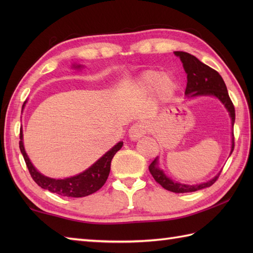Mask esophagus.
Wrapping results in <instances>:
<instances>
[{"label":"esophagus","instance_id":"esophagus-1","mask_svg":"<svg viewBox=\"0 0 253 253\" xmlns=\"http://www.w3.org/2000/svg\"><path fill=\"white\" fill-rule=\"evenodd\" d=\"M147 133V126L142 123H136L129 128L128 130V135H129V138L131 140H137V139L141 138L143 135Z\"/></svg>","mask_w":253,"mask_h":253}]
</instances>
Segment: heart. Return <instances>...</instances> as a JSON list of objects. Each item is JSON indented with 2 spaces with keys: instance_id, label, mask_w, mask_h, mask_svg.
<instances>
[{
  "instance_id": "heart-1",
  "label": "heart",
  "mask_w": 253,
  "mask_h": 253,
  "mask_svg": "<svg viewBox=\"0 0 253 253\" xmlns=\"http://www.w3.org/2000/svg\"><path fill=\"white\" fill-rule=\"evenodd\" d=\"M139 84L144 90H152L155 87V92L161 99L166 100L171 96L175 90V83L168 75L161 76L157 71H146L139 78Z\"/></svg>"
}]
</instances>
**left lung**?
<instances>
[{
  "instance_id": "8db88e82",
  "label": "left lung",
  "mask_w": 253,
  "mask_h": 253,
  "mask_svg": "<svg viewBox=\"0 0 253 253\" xmlns=\"http://www.w3.org/2000/svg\"><path fill=\"white\" fill-rule=\"evenodd\" d=\"M176 56L180 58L184 66L185 72L187 74V87L185 94L187 98H193V96L199 95H212L215 96L226 107V110L229 113V116L232 118V126L234 127L235 123V107L232 100L228 95V91L225 84L223 78L221 77L215 69L211 68L210 66L203 64L198 60L196 56H193L187 52L176 51L174 52ZM233 144H232V153L234 151L235 142H234V132H233ZM149 170L155 181L162 186L164 189L176 192V193H184V192H193L197 190L203 189L212 186L218 178L219 174H217L214 178L207 182H202L199 185H184L179 184L169 178L164 174V171L159 168L158 158H155L153 162L150 164Z\"/></svg>"
}]
</instances>
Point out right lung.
Segmentation results:
<instances>
[{
	"instance_id": "obj_1",
	"label": "right lung",
	"mask_w": 253,
	"mask_h": 253,
	"mask_svg": "<svg viewBox=\"0 0 253 253\" xmlns=\"http://www.w3.org/2000/svg\"><path fill=\"white\" fill-rule=\"evenodd\" d=\"M74 67L79 68L80 65H74ZM19 138L20 152L23 154L26 165L27 168H28L32 179H34L41 188H43V189H46L63 197L72 198H82L98 191L100 188L105 184L107 177H109L111 169V161L113 157H114L115 153L123 147V142H118L110 150V151H107L103 157L100 158L93 165H91L88 169H85L83 173L73 177H68V178L54 179L39 173L30 162L28 155H27L24 148L23 130H21V128Z\"/></svg>"
}]
</instances>
